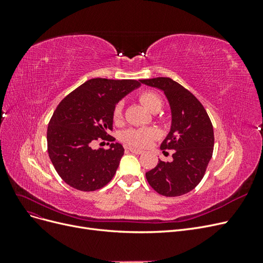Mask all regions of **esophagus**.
<instances>
[{
	"instance_id": "esophagus-1",
	"label": "esophagus",
	"mask_w": 263,
	"mask_h": 263,
	"mask_svg": "<svg viewBox=\"0 0 263 263\" xmlns=\"http://www.w3.org/2000/svg\"><path fill=\"white\" fill-rule=\"evenodd\" d=\"M128 150H129V151H132V153H134V154H136V155H141V154H144V150H140V149H137V148L129 147V148H128Z\"/></svg>"
}]
</instances>
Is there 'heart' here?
Segmentation results:
<instances>
[{"mask_svg":"<svg viewBox=\"0 0 263 263\" xmlns=\"http://www.w3.org/2000/svg\"><path fill=\"white\" fill-rule=\"evenodd\" d=\"M139 101L144 104L150 112L157 113L162 107V100L159 95L150 90H145L139 93ZM123 101L117 102L113 109V119L114 123L118 124L123 119ZM159 137V132L154 127H146V128H129L123 133V141L125 144L138 147L146 148L151 142Z\"/></svg>","mask_w":263,"mask_h":263,"instance_id":"obj_1","label":"heart"}]
</instances>
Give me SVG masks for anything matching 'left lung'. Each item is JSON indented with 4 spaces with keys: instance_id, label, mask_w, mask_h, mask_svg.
<instances>
[{
    "instance_id": "obj_1",
    "label": "left lung",
    "mask_w": 263,
    "mask_h": 263,
    "mask_svg": "<svg viewBox=\"0 0 263 263\" xmlns=\"http://www.w3.org/2000/svg\"><path fill=\"white\" fill-rule=\"evenodd\" d=\"M140 82L161 89L172 112L171 130L160 149L164 154L173 150V159L171 162L159 160L146 172V179L163 196L186 194L201 182L213 156L214 130L210 116L192 93L170 78L144 79Z\"/></svg>"
}]
</instances>
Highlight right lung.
<instances>
[{
    "label": "right lung",
    "instance_id": "right-lung-1",
    "mask_svg": "<svg viewBox=\"0 0 263 263\" xmlns=\"http://www.w3.org/2000/svg\"><path fill=\"white\" fill-rule=\"evenodd\" d=\"M137 80L95 78L68 94L54 109L47 128V150L59 177L83 192L105 186L124 155L121 144L92 149L94 141H113V109L137 86Z\"/></svg>",
    "mask_w": 263,
    "mask_h": 263
}]
</instances>
